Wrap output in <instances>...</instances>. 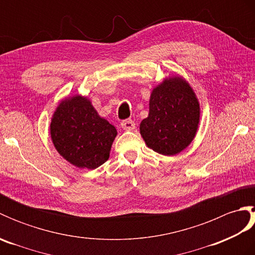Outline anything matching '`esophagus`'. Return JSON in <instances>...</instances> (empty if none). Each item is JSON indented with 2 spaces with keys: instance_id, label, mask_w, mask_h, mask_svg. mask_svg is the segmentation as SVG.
<instances>
[{
  "instance_id": "1",
  "label": "esophagus",
  "mask_w": 255,
  "mask_h": 255,
  "mask_svg": "<svg viewBox=\"0 0 255 255\" xmlns=\"http://www.w3.org/2000/svg\"><path fill=\"white\" fill-rule=\"evenodd\" d=\"M122 128L124 130H132L136 127V124H134L131 119H126V121H123L121 124Z\"/></svg>"
}]
</instances>
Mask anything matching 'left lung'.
Listing matches in <instances>:
<instances>
[{"label":"left lung","mask_w":255,"mask_h":255,"mask_svg":"<svg viewBox=\"0 0 255 255\" xmlns=\"http://www.w3.org/2000/svg\"><path fill=\"white\" fill-rule=\"evenodd\" d=\"M199 115L198 100L186 81L165 79L151 93L149 115L140 124V133L155 152L175 155L192 142Z\"/></svg>","instance_id":"obj_1"}]
</instances>
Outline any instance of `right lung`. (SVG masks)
<instances>
[{"label":"right lung","instance_id":"obj_1","mask_svg":"<svg viewBox=\"0 0 255 255\" xmlns=\"http://www.w3.org/2000/svg\"><path fill=\"white\" fill-rule=\"evenodd\" d=\"M53 145L70 163L94 170L110 158L117 130L102 118L90 100L73 96L62 101L50 124Z\"/></svg>","mask_w":255,"mask_h":255}]
</instances>
